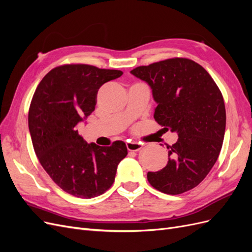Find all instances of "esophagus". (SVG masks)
<instances>
[{
  "label": "esophagus",
  "instance_id": "esophagus-1",
  "mask_svg": "<svg viewBox=\"0 0 252 252\" xmlns=\"http://www.w3.org/2000/svg\"><path fill=\"white\" fill-rule=\"evenodd\" d=\"M126 147L129 151H138V150L142 149L143 145L140 143H136V142H131V143H127Z\"/></svg>",
  "mask_w": 252,
  "mask_h": 252
}]
</instances>
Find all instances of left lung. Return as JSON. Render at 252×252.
<instances>
[{
  "instance_id": "left-lung-1",
  "label": "left lung",
  "mask_w": 252,
  "mask_h": 252,
  "mask_svg": "<svg viewBox=\"0 0 252 252\" xmlns=\"http://www.w3.org/2000/svg\"><path fill=\"white\" fill-rule=\"evenodd\" d=\"M146 82L158 106L154 118L178 134L163 169L148 172L152 187L180 194L206 178L222 148L226 110L222 94L204 68L191 60L175 58L140 66L130 71Z\"/></svg>"
}]
</instances>
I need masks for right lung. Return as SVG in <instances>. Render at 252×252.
I'll list each match as a JSON object with an SVG mask.
<instances>
[{"instance_id":"1","label":"right lung","mask_w":252,"mask_h":252,"mask_svg":"<svg viewBox=\"0 0 252 252\" xmlns=\"http://www.w3.org/2000/svg\"><path fill=\"white\" fill-rule=\"evenodd\" d=\"M122 74L90 65H64L49 71L35 89L28 114L35 155L52 181L74 196L104 193L127 156L124 142L101 147L88 144L77 130L94 110L97 90Z\"/></svg>"}]
</instances>
